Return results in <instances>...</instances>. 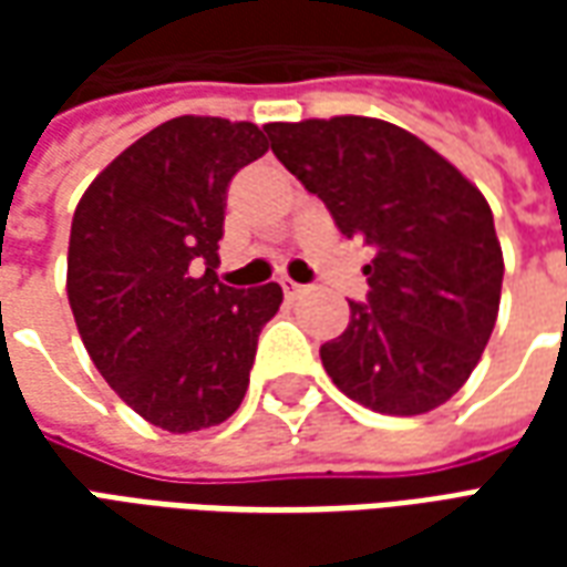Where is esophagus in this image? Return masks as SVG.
Here are the masks:
<instances>
[{
	"label": "esophagus",
	"mask_w": 567,
	"mask_h": 567,
	"mask_svg": "<svg viewBox=\"0 0 567 567\" xmlns=\"http://www.w3.org/2000/svg\"><path fill=\"white\" fill-rule=\"evenodd\" d=\"M282 291L288 297H297V295H300V291H303V285L295 282V279H282Z\"/></svg>",
	"instance_id": "1"
}]
</instances>
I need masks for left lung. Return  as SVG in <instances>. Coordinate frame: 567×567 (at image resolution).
<instances>
[{
	"mask_svg": "<svg viewBox=\"0 0 567 567\" xmlns=\"http://www.w3.org/2000/svg\"><path fill=\"white\" fill-rule=\"evenodd\" d=\"M264 130L340 234L373 248L368 300H349V328L321 346L333 385L389 416L446 404L498 319L504 258L486 197L389 121L343 115Z\"/></svg>",
	"mask_w": 567,
	"mask_h": 567,
	"instance_id": "8db88e82",
	"label": "left lung"
}]
</instances>
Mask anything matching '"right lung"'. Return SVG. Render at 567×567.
Wrapping results in <instances>:
<instances>
[{"label": "right lung", "mask_w": 567, "mask_h": 567, "mask_svg": "<svg viewBox=\"0 0 567 567\" xmlns=\"http://www.w3.org/2000/svg\"><path fill=\"white\" fill-rule=\"evenodd\" d=\"M264 130L182 115L145 133L84 190L69 234V307L87 355L151 425H221L248 389L282 288L218 282L227 187Z\"/></svg>", "instance_id": "1"}]
</instances>
